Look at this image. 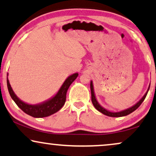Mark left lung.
<instances>
[{
	"mask_svg": "<svg viewBox=\"0 0 156 156\" xmlns=\"http://www.w3.org/2000/svg\"><path fill=\"white\" fill-rule=\"evenodd\" d=\"M150 86H151V84L149 85L148 88H147V91L145 94V95H144L143 97L141 98V99L138 102H137V103H136L135 105L131 106V107L128 108V109H126L125 110H122V111L117 112H110V111H109V110L106 109L105 108H104L103 106H101L99 104V103H98L97 99H96V98L95 93H94V84H93V81H92V80H90V92H91V101H92L93 105L94 106V107H95L98 112H100L102 114H105V115H106V116H109V117H124V116H127V115H128V114H131L132 112L135 111V110L137 109L140 106V104L143 103V101H144V100H145V97H146L147 92H148L149 88H150Z\"/></svg>",
	"mask_w": 156,
	"mask_h": 156,
	"instance_id": "obj_1",
	"label": "left lung"
}]
</instances>
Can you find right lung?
I'll list each match as a JSON object with an SVG mask.
<instances>
[{"instance_id": "right-lung-1", "label": "right lung", "mask_w": 156, "mask_h": 156, "mask_svg": "<svg viewBox=\"0 0 156 156\" xmlns=\"http://www.w3.org/2000/svg\"><path fill=\"white\" fill-rule=\"evenodd\" d=\"M8 76H9V73L7 74L8 89H9V92L11 98L16 104V105L23 112L31 116V117L42 118L49 117V116L56 113L63 106L65 103H66V94L68 89L72 83L76 79V78L78 76V73H73L68 76L61 86L58 93L55 96L47 99V101L37 104H29L21 101L20 98L16 95L15 93L13 92L12 88L10 85L9 80L8 79Z\"/></svg>"}]
</instances>
